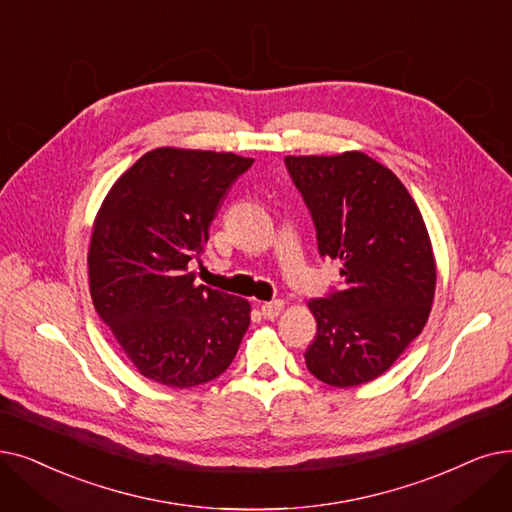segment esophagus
<instances>
[{
  "mask_svg": "<svg viewBox=\"0 0 512 512\" xmlns=\"http://www.w3.org/2000/svg\"><path fill=\"white\" fill-rule=\"evenodd\" d=\"M282 309H284V301L276 299V301L263 303V305H261V314H263V318H265V320H274V318H278V316H280V311H282Z\"/></svg>",
  "mask_w": 512,
  "mask_h": 512,
  "instance_id": "obj_1",
  "label": "esophagus"
}]
</instances>
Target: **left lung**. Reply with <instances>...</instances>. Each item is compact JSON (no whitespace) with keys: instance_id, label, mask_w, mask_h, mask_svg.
Instances as JSON below:
<instances>
[{"instance_id":"obj_1","label":"left lung","mask_w":512,"mask_h":512,"mask_svg":"<svg viewBox=\"0 0 512 512\" xmlns=\"http://www.w3.org/2000/svg\"><path fill=\"white\" fill-rule=\"evenodd\" d=\"M318 236L339 259L345 286L307 305L318 322L307 370L332 387L374 381L425 328L435 297V257L406 186L364 152L286 157Z\"/></svg>"}]
</instances>
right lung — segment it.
<instances>
[{"label":"right lung","instance_id":"add662e5","mask_svg":"<svg viewBox=\"0 0 512 512\" xmlns=\"http://www.w3.org/2000/svg\"><path fill=\"white\" fill-rule=\"evenodd\" d=\"M251 165L232 152L154 148L104 198L87 255L92 301L150 381L190 389L217 379L251 324L249 301L196 284L188 270Z\"/></svg>","mask_w":512,"mask_h":512}]
</instances>
